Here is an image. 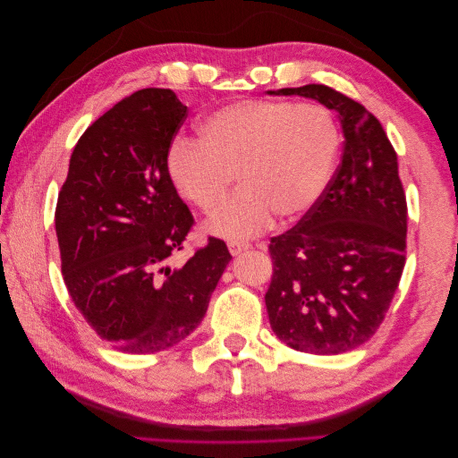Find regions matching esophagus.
<instances>
[{"instance_id": "34e87169", "label": "esophagus", "mask_w": 458, "mask_h": 458, "mask_svg": "<svg viewBox=\"0 0 458 458\" xmlns=\"http://www.w3.org/2000/svg\"><path fill=\"white\" fill-rule=\"evenodd\" d=\"M227 246H229V252H231L233 256H239V254H242L244 250H248V248H250V244H248V242H229Z\"/></svg>"}]
</instances>
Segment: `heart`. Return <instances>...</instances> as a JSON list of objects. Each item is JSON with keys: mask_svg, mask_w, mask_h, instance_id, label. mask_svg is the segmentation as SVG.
Segmentation results:
<instances>
[{"mask_svg": "<svg viewBox=\"0 0 458 458\" xmlns=\"http://www.w3.org/2000/svg\"><path fill=\"white\" fill-rule=\"evenodd\" d=\"M340 148L335 114L318 103L248 99L221 106L200 123V137L174 140L165 168L179 195L216 212L237 174L241 189L208 231L244 241L275 216L294 221L323 197Z\"/></svg>", "mask_w": 458, "mask_h": 458, "instance_id": "obj_1", "label": "heart"}]
</instances>
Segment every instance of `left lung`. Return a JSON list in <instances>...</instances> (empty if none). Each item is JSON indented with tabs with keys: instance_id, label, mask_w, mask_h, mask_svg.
<instances>
[{
	"instance_id": "obj_1",
	"label": "left lung",
	"mask_w": 458,
	"mask_h": 458,
	"mask_svg": "<svg viewBox=\"0 0 458 458\" xmlns=\"http://www.w3.org/2000/svg\"><path fill=\"white\" fill-rule=\"evenodd\" d=\"M276 95L336 110L345 141L323 197L269 242V323L298 352L345 353L378 330L405 267L407 199L397 155L378 118L336 89L310 84Z\"/></svg>"
}]
</instances>
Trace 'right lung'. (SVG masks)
<instances>
[{
	"label": "right lung",
	"instance_id": "1",
	"mask_svg": "<svg viewBox=\"0 0 458 458\" xmlns=\"http://www.w3.org/2000/svg\"><path fill=\"white\" fill-rule=\"evenodd\" d=\"M187 118L172 89L123 97L80 137L55 208L61 271L95 335L123 353H155L187 338L231 259L208 237L183 267L195 225L165 168Z\"/></svg>",
	"mask_w": 458,
	"mask_h": 458
}]
</instances>
